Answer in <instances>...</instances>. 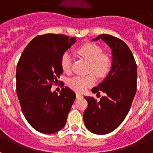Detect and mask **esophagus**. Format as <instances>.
<instances>
[{
    "instance_id": "34e87169",
    "label": "esophagus",
    "mask_w": 153,
    "mask_h": 153,
    "mask_svg": "<svg viewBox=\"0 0 153 153\" xmlns=\"http://www.w3.org/2000/svg\"><path fill=\"white\" fill-rule=\"evenodd\" d=\"M76 98H77V99H81V98H83V96L81 95L80 93H76Z\"/></svg>"
}]
</instances>
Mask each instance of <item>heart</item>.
Returning <instances> with one entry per match:
<instances>
[{
  "label": "heart",
  "mask_w": 153,
  "mask_h": 153,
  "mask_svg": "<svg viewBox=\"0 0 153 153\" xmlns=\"http://www.w3.org/2000/svg\"><path fill=\"white\" fill-rule=\"evenodd\" d=\"M76 53L89 62L88 73H93L99 78H103L110 71L112 67L111 58L107 53H102V49L97 44L93 43L83 44L76 49ZM71 65L72 56L68 52L64 53L60 59V66L63 72H70ZM93 74L70 78L67 82L68 86L74 91L83 93L88 87L95 83L96 77Z\"/></svg>",
  "instance_id": "obj_1"
}]
</instances>
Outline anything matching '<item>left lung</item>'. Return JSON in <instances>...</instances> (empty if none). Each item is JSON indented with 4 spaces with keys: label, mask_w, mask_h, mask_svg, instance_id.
Masks as SVG:
<instances>
[{
    "label": "left lung",
    "mask_w": 153,
    "mask_h": 153,
    "mask_svg": "<svg viewBox=\"0 0 153 153\" xmlns=\"http://www.w3.org/2000/svg\"><path fill=\"white\" fill-rule=\"evenodd\" d=\"M103 40L112 51L113 63L109 74L96 87L93 93H105L97 102L84 97L88 106L83 121L90 132L98 135L113 132L122 123L129 113L136 92L137 67L129 47L122 40L109 34H101L93 40Z\"/></svg>",
    "instance_id": "8db88e82"
}]
</instances>
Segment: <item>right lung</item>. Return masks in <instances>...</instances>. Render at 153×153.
<instances>
[{
	"label": "right lung",
	"instance_id": "1",
	"mask_svg": "<svg viewBox=\"0 0 153 153\" xmlns=\"http://www.w3.org/2000/svg\"><path fill=\"white\" fill-rule=\"evenodd\" d=\"M76 41L66 35H39L25 47L17 63L16 90L21 110L30 125L42 133L63 129L75 100L69 87L62 89L60 95L51 89L63 73L62 55Z\"/></svg>",
	"mask_w": 153,
	"mask_h": 153
}]
</instances>
